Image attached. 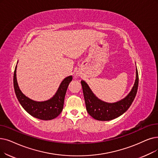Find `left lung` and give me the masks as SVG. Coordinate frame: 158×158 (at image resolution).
I'll list each match as a JSON object with an SVG mask.
<instances>
[{"label": "left lung", "mask_w": 158, "mask_h": 158, "mask_svg": "<svg viewBox=\"0 0 158 158\" xmlns=\"http://www.w3.org/2000/svg\"><path fill=\"white\" fill-rule=\"evenodd\" d=\"M81 83L88 113L96 120L110 121L124 114L132 105L138 91L139 76L138 70L136 69V79L132 90L126 98L114 103H109L99 99L85 81H81Z\"/></svg>", "instance_id": "8db88e82"}]
</instances>
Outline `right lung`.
Listing matches in <instances>:
<instances>
[{
    "mask_svg": "<svg viewBox=\"0 0 158 158\" xmlns=\"http://www.w3.org/2000/svg\"><path fill=\"white\" fill-rule=\"evenodd\" d=\"M16 70L17 65L13 75V86L17 99L23 108L33 117L41 120H51L57 118L63 110L66 90L72 80V75L66 77L61 82L56 94L52 98L39 102L27 98L20 91L17 81Z\"/></svg>",
    "mask_w": 158,
    "mask_h": 158,
    "instance_id": "obj_1",
    "label": "right lung"
}]
</instances>
